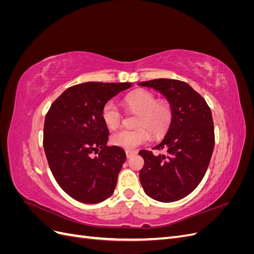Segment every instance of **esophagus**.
I'll return each instance as SVG.
<instances>
[{
	"label": "esophagus",
	"instance_id": "esophagus-1",
	"mask_svg": "<svg viewBox=\"0 0 254 254\" xmlns=\"http://www.w3.org/2000/svg\"><path fill=\"white\" fill-rule=\"evenodd\" d=\"M136 151L135 150H126V156H127V158L129 159V158H131L132 156H134V155H136Z\"/></svg>",
	"mask_w": 254,
	"mask_h": 254
}]
</instances>
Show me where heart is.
<instances>
[{
  "label": "heart",
  "instance_id": "obj_1",
  "mask_svg": "<svg viewBox=\"0 0 254 254\" xmlns=\"http://www.w3.org/2000/svg\"><path fill=\"white\" fill-rule=\"evenodd\" d=\"M125 103L130 109L139 112L136 118L137 129H122L111 136V143L126 150H132L150 140L149 131L155 135L163 134L172 121L171 106L166 102H157L156 96L146 90H137L126 96ZM105 125L117 129L122 122V112L113 101L107 103L102 111ZM146 127L148 128L145 129Z\"/></svg>",
  "mask_w": 254,
  "mask_h": 254
}]
</instances>
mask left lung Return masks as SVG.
Returning <instances> with one entry per match:
<instances>
[{
  "label": "left lung",
  "mask_w": 254,
  "mask_h": 254,
  "mask_svg": "<svg viewBox=\"0 0 254 254\" xmlns=\"http://www.w3.org/2000/svg\"><path fill=\"white\" fill-rule=\"evenodd\" d=\"M163 95L172 109V121L164 139L155 149L166 155L141 150L140 171L143 190L160 202H174L187 197L201 182L214 149L211 109L190 84L175 79H153L137 83Z\"/></svg>",
  "instance_id": "obj_1"
}]
</instances>
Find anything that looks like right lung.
<instances>
[{"label":"right lung","mask_w":254,"mask_h":254,"mask_svg":"<svg viewBox=\"0 0 254 254\" xmlns=\"http://www.w3.org/2000/svg\"><path fill=\"white\" fill-rule=\"evenodd\" d=\"M130 82H83L66 89L45 117L43 146L54 178L65 193L82 203L109 198L126 160L124 149L108 146L104 106ZM98 153L97 156L94 153Z\"/></svg>","instance_id":"obj_1"}]
</instances>
